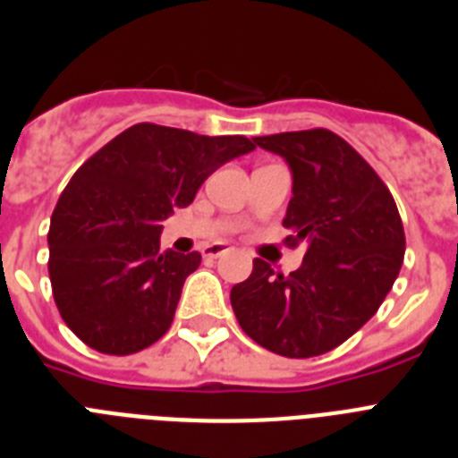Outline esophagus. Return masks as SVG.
I'll return each instance as SVG.
<instances>
[{
	"label": "esophagus",
	"instance_id": "1",
	"mask_svg": "<svg viewBox=\"0 0 458 458\" xmlns=\"http://www.w3.org/2000/svg\"><path fill=\"white\" fill-rule=\"evenodd\" d=\"M226 248L222 245V242H216V245H206L204 250H201V254H204V259H217L220 254H225Z\"/></svg>",
	"mask_w": 458,
	"mask_h": 458
}]
</instances>
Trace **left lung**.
I'll list each match as a JSON object with an SVG mask.
<instances>
[{"label":"left lung","mask_w":458,"mask_h":458,"mask_svg":"<svg viewBox=\"0 0 458 458\" xmlns=\"http://www.w3.org/2000/svg\"><path fill=\"white\" fill-rule=\"evenodd\" d=\"M282 156L293 197L282 225L286 242L307 241L302 266L275 273L254 259L232 289L242 333L284 358L337 349L365 326L394 284L406 252L403 225L387 185L349 141L326 128L254 137Z\"/></svg>","instance_id":"1"}]
</instances>
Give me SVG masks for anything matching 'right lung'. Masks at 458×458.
Segmentation results:
<instances>
[{"mask_svg":"<svg viewBox=\"0 0 458 458\" xmlns=\"http://www.w3.org/2000/svg\"><path fill=\"white\" fill-rule=\"evenodd\" d=\"M257 148L242 135L135 123L72 174L52 213V295L87 346L131 355L163 337L201 254L160 252L163 222L220 165Z\"/></svg>","mask_w":458,"mask_h":458,"instance_id":"right-lung-1","label":"right lung"}]
</instances>
